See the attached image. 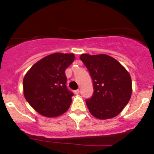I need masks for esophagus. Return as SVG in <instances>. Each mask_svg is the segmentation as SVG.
<instances>
[{"instance_id": "obj_1", "label": "esophagus", "mask_w": 154, "mask_h": 154, "mask_svg": "<svg viewBox=\"0 0 154 154\" xmlns=\"http://www.w3.org/2000/svg\"><path fill=\"white\" fill-rule=\"evenodd\" d=\"M79 92H80L79 89H76V90L74 91V93L75 94V95H78V94H79Z\"/></svg>"}]
</instances>
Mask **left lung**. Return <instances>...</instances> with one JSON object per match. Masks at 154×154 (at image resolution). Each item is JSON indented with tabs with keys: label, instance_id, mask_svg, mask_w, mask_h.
<instances>
[{
	"label": "left lung",
	"instance_id": "1",
	"mask_svg": "<svg viewBox=\"0 0 154 154\" xmlns=\"http://www.w3.org/2000/svg\"><path fill=\"white\" fill-rule=\"evenodd\" d=\"M80 59L93 82V95L85 101L90 113L99 119L116 116L131 98L130 73L117 60L105 54H82Z\"/></svg>",
	"mask_w": 154,
	"mask_h": 154
}]
</instances>
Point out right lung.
Segmentation results:
<instances>
[{
  "label": "right lung",
  "instance_id": "add662e5",
  "mask_svg": "<svg viewBox=\"0 0 154 154\" xmlns=\"http://www.w3.org/2000/svg\"><path fill=\"white\" fill-rule=\"evenodd\" d=\"M74 59V54L54 53L36 62L24 75V96L39 114L56 117L69 109L73 93L66 86L65 71Z\"/></svg>",
  "mask_w": 154,
  "mask_h": 154
}]
</instances>
